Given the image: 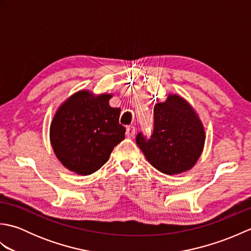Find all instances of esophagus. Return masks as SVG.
<instances>
[{
    "mask_svg": "<svg viewBox=\"0 0 251 251\" xmlns=\"http://www.w3.org/2000/svg\"><path fill=\"white\" fill-rule=\"evenodd\" d=\"M135 134H136V128L134 126H129V127H127V129H126V135H127V137L128 138H132L135 136Z\"/></svg>",
    "mask_w": 251,
    "mask_h": 251,
    "instance_id": "34e87169",
    "label": "esophagus"
}]
</instances>
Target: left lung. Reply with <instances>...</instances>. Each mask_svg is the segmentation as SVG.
Returning <instances> with one entry per match:
<instances>
[{"label":"left lung","mask_w":251,"mask_h":251,"mask_svg":"<svg viewBox=\"0 0 251 251\" xmlns=\"http://www.w3.org/2000/svg\"><path fill=\"white\" fill-rule=\"evenodd\" d=\"M157 100V99H156ZM154 128L147 139L141 132L136 142L154 168L167 175L190 170L205 145V130L194 109L178 95L154 105Z\"/></svg>","instance_id":"left-lung-1"}]
</instances>
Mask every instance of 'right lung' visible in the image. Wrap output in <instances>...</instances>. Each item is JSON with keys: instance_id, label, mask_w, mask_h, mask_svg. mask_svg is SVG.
Masks as SVG:
<instances>
[{"instance_id": "add662e5", "label": "right lung", "mask_w": 251, "mask_h": 251, "mask_svg": "<svg viewBox=\"0 0 251 251\" xmlns=\"http://www.w3.org/2000/svg\"><path fill=\"white\" fill-rule=\"evenodd\" d=\"M111 94L79 90L63 102L51 121L50 138L57 158L71 172L87 176L108 162L125 138L121 109L112 108Z\"/></svg>"}]
</instances>
